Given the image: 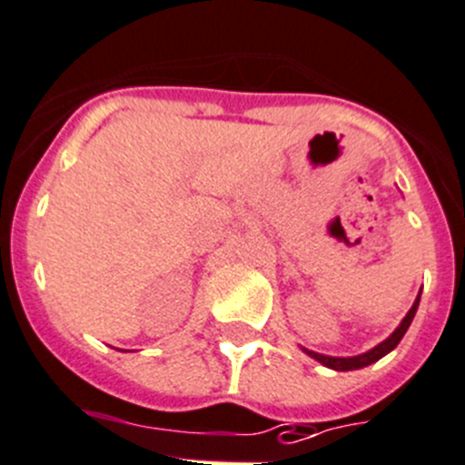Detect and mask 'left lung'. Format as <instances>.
<instances>
[{
	"label": "left lung",
	"mask_w": 465,
	"mask_h": 465,
	"mask_svg": "<svg viewBox=\"0 0 465 465\" xmlns=\"http://www.w3.org/2000/svg\"><path fill=\"white\" fill-rule=\"evenodd\" d=\"M422 292V290H420ZM418 303H420V294L418 299H415V303L411 306V311L406 312V317L401 320V324L397 326L395 331H392L391 335H388L383 342H379L377 347L370 349V351L361 353V356H349V358H338V356H324V353H317V351H311V349H303V351L308 353L311 358H315V361H320L322 365H326V368L331 370H338V372H349V370H361V368H368V365H372V362H377L379 358H383L386 353H391L392 349L400 344V340L404 338V333L409 331L411 322H413L415 317V311H418Z\"/></svg>",
	"instance_id": "left-lung-1"
}]
</instances>
